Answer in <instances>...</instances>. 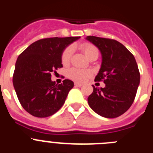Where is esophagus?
I'll use <instances>...</instances> for the list:
<instances>
[{
    "label": "esophagus",
    "mask_w": 153,
    "mask_h": 153,
    "mask_svg": "<svg viewBox=\"0 0 153 153\" xmlns=\"http://www.w3.org/2000/svg\"><path fill=\"white\" fill-rule=\"evenodd\" d=\"M83 83H77V82H76L75 83V86H83Z\"/></svg>",
    "instance_id": "obj_1"
}]
</instances>
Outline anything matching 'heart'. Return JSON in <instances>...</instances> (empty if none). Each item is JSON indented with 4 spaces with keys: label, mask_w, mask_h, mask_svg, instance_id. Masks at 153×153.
<instances>
[{
    "label": "heart",
    "mask_w": 153,
    "mask_h": 153,
    "mask_svg": "<svg viewBox=\"0 0 153 153\" xmlns=\"http://www.w3.org/2000/svg\"><path fill=\"white\" fill-rule=\"evenodd\" d=\"M82 50H83V53H85L86 56L88 59L92 57L93 56L96 54H99V51L97 47L93 44H84L81 47ZM73 53V47H68L67 48L65 49V51L63 52L62 54L61 59L62 62L63 64H67L70 62V58H71V55ZM90 73L86 70H79V69L73 68L70 69L68 72V76L70 78H72L73 79L76 81H83L86 78L87 76H89Z\"/></svg>",
    "instance_id": "obj_1"
}]
</instances>
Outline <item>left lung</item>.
I'll return each mask as SVG.
<instances>
[{"mask_svg":"<svg viewBox=\"0 0 153 153\" xmlns=\"http://www.w3.org/2000/svg\"><path fill=\"white\" fill-rule=\"evenodd\" d=\"M102 55V63L95 81L103 80V88H96L89 96L93 111L105 118H116L126 112L136 97L140 74L134 56L115 40L88 36Z\"/></svg>","mask_w":153,"mask_h":153,"instance_id":"obj_1","label":"left lung"}]
</instances>
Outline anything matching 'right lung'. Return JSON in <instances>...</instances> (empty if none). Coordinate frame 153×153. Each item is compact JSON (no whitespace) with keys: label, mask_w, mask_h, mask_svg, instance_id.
<instances>
[{"label":"right lung","mask_w":153,"mask_h":153,"mask_svg":"<svg viewBox=\"0 0 153 153\" xmlns=\"http://www.w3.org/2000/svg\"><path fill=\"white\" fill-rule=\"evenodd\" d=\"M80 36L51 37L34 42L17 57L13 84L25 110L33 117H50L59 110L74 87L72 80L60 84L51 80V74L63 67L61 56L66 47Z\"/></svg>","instance_id":"obj_1"}]
</instances>
